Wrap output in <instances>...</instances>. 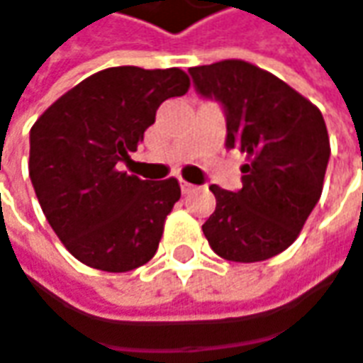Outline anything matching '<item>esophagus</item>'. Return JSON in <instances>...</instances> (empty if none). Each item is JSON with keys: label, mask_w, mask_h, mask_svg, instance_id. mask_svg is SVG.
Wrapping results in <instances>:
<instances>
[{"label": "esophagus", "mask_w": 363, "mask_h": 363, "mask_svg": "<svg viewBox=\"0 0 363 363\" xmlns=\"http://www.w3.org/2000/svg\"><path fill=\"white\" fill-rule=\"evenodd\" d=\"M181 191H182V195H191V193H195V191H197V186H195V184H191V182L182 181Z\"/></svg>", "instance_id": "34e87169"}]
</instances>
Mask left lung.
<instances>
[{"label":"left lung","instance_id":"1","mask_svg":"<svg viewBox=\"0 0 363 363\" xmlns=\"http://www.w3.org/2000/svg\"><path fill=\"white\" fill-rule=\"evenodd\" d=\"M197 92L216 98L225 113V147L246 154L242 189L218 184L216 211L203 234L216 255L257 263L284 252L320 199L329 164L323 113L286 82L265 69L225 59L191 67Z\"/></svg>","mask_w":363,"mask_h":363}]
</instances>
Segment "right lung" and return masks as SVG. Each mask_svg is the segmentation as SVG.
I'll use <instances>...</instances> for the list:
<instances>
[{
    "mask_svg": "<svg viewBox=\"0 0 363 363\" xmlns=\"http://www.w3.org/2000/svg\"><path fill=\"white\" fill-rule=\"evenodd\" d=\"M179 67H108L86 77L30 129L28 172L59 240L84 265L125 273L158 250L177 179L141 181L121 170L164 100L186 94Z\"/></svg>",
    "mask_w": 363,
    "mask_h": 363,
    "instance_id": "1",
    "label": "right lung"
}]
</instances>
